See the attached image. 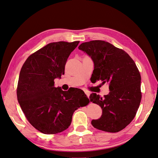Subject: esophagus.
<instances>
[{
    "label": "esophagus",
    "mask_w": 158,
    "mask_h": 158,
    "mask_svg": "<svg viewBox=\"0 0 158 158\" xmlns=\"http://www.w3.org/2000/svg\"><path fill=\"white\" fill-rule=\"evenodd\" d=\"M85 94L86 95V96H87V97L89 98V96H90V93H89V92H85Z\"/></svg>",
    "instance_id": "1"
}]
</instances>
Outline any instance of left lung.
I'll list each match as a JSON object with an SVG mask.
<instances>
[{
    "mask_svg": "<svg viewBox=\"0 0 158 158\" xmlns=\"http://www.w3.org/2000/svg\"><path fill=\"white\" fill-rule=\"evenodd\" d=\"M78 48L94 62L93 78L108 83L110 91L103 98L90 94V102L102 109L101 117L91 124L100 130L118 132L133 120L141 103V77L136 64L126 52L105 41L85 42Z\"/></svg>",
    "mask_w": 158,
    "mask_h": 158,
    "instance_id": "left-lung-1",
    "label": "left lung"
}]
</instances>
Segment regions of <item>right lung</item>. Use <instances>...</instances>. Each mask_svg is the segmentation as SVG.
Segmentation results:
<instances>
[{
  "mask_svg": "<svg viewBox=\"0 0 158 158\" xmlns=\"http://www.w3.org/2000/svg\"><path fill=\"white\" fill-rule=\"evenodd\" d=\"M79 43H50L29 56L21 68L17 100L31 124L44 134L66 130L75 110L89 102L82 90L55 86V79L64 74L68 58Z\"/></svg>",
  "mask_w": 158,
  "mask_h": 158,
  "instance_id": "right-lung-1",
  "label": "right lung"
}]
</instances>
